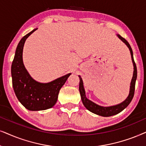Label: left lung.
I'll use <instances>...</instances> for the list:
<instances>
[{"instance_id": "8db88e82", "label": "left lung", "mask_w": 146, "mask_h": 146, "mask_svg": "<svg viewBox=\"0 0 146 146\" xmlns=\"http://www.w3.org/2000/svg\"><path fill=\"white\" fill-rule=\"evenodd\" d=\"M117 36L118 37H119L120 39H121L122 41H123L124 43L128 46V48H129L130 53H131L132 62H133V69H134L133 75L131 79V85H130L129 94L127 98V99H126L123 102H122L121 104L117 105V106H111V107H102V106H98V105L94 104V103L92 102L90 100H89L88 99L86 98L85 89H84V87H83V80L82 79H81V76H79V79H80V81H79V92H80L81 100H82V102L83 105H84V106L89 111H90L91 112H92L95 114H97V115L104 116V117H110V116L116 115V114L119 113L122 111H123L125 108H127L128 105L131 103L132 99L133 98L134 92H135V81H136V79H137V67L133 59V51H132L131 47V46H130V44H129V42H128L125 38L122 37L121 36H120L119 35H117Z\"/></svg>"}]
</instances>
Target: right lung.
<instances>
[{
  "instance_id": "right-lung-1",
  "label": "right lung",
  "mask_w": 146,
  "mask_h": 146,
  "mask_svg": "<svg viewBox=\"0 0 146 146\" xmlns=\"http://www.w3.org/2000/svg\"><path fill=\"white\" fill-rule=\"evenodd\" d=\"M36 29L21 38L17 46L11 65L13 87L17 99L30 111L45 110L55 106L60 89L71 73L48 83H40L29 75L23 62V50L27 38Z\"/></svg>"
}]
</instances>
